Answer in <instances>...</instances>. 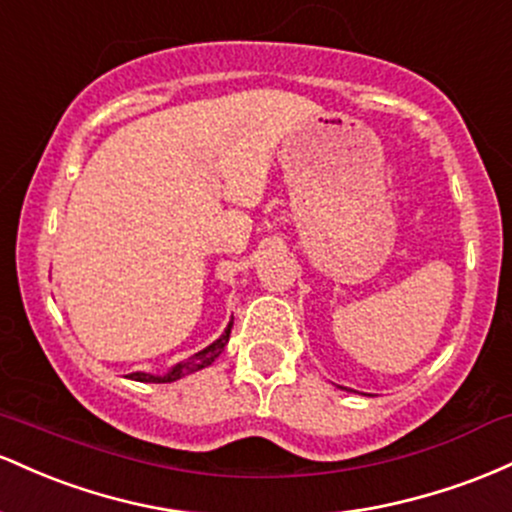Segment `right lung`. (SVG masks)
Returning a JSON list of instances; mask_svg holds the SVG:
<instances>
[{"mask_svg": "<svg viewBox=\"0 0 512 512\" xmlns=\"http://www.w3.org/2000/svg\"><path fill=\"white\" fill-rule=\"evenodd\" d=\"M229 333H232V321H229L225 333H222V336L217 338V341H212L208 348L198 350V353L191 355V358H186V360H181V363H176L174 367H171L169 372H166V375H149V372H132V375H128V377H130V380H135V382L166 384V382L181 380V377H186V375H193V372L203 370V367L212 365L217 358H220L222 350H225L227 341H229Z\"/></svg>", "mask_w": 512, "mask_h": 512, "instance_id": "1", "label": "right lung"}]
</instances>
